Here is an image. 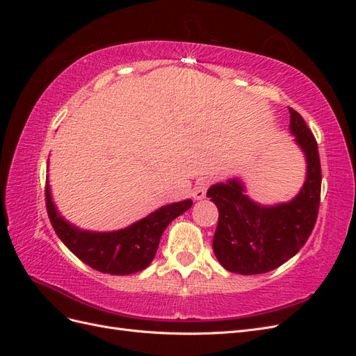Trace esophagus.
Here are the masks:
<instances>
[{
	"label": "esophagus",
	"mask_w": 356,
	"mask_h": 356,
	"mask_svg": "<svg viewBox=\"0 0 356 356\" xmlns=\"http://www.w3.org/2000/svg\"><path fill=\"white\" fill-rule=\"evenodd\" d=\"M208 187H209V179H207V178L197 179L196 184H195V188H193V197H195L196 200L203 199L204 196H207Z\"/></svg>",
	"instance_id": "esophagus-1"
}]
</instances>
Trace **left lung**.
Instances as JSON below:
<instances>
[{
  "mask_svg": "<svg viewBox=\"0 0 356 356\" xmlns=\"http://www.w3.org/2000/svg\"><path fill=\"white\" fill-rule=\"evenodd\" d=\"M289 114V131L307 163L306 181L293 200L263 207L245 195L239 179L215 184L207 193L220 212L212 248L229 272L260 275L273 270L303 248L315 227L322 181L318 144L303 117L293 108Z\"/></svg>",
  "mask_w": 356,
  "mask_h": 356,
  "instance_id": "obj_1",
  "label": "left lung"
}]
</instances>
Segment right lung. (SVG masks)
Here are the masks:
<instances>
[{"label": "right lung", "mask_w": 356, "mask_h": 356, "mask_svg": "<svg viewBox=\"0 0 356 356\" xmlns=\"http://www.w3.org/2000/svg\"><path fill=\"white\" fill-rule=\"evenodd\" d=\"M191 204V199L165 204L148 217L117 232H88L63 220L51 200L49 181H46L47 213L58 238L83 263L110 275H132L144 270L153 261L169 222L190 209Z\"/></svg>", "instance_id": "obj_1"}]
</instances>
